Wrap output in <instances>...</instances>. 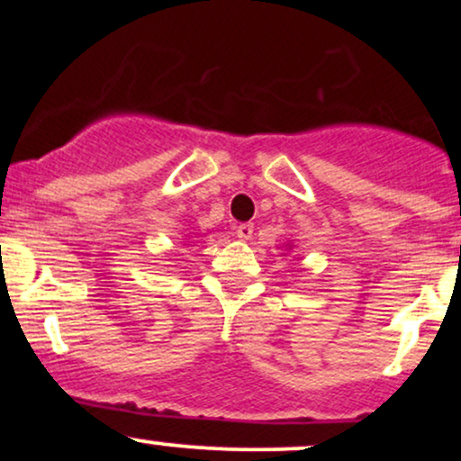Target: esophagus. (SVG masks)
Returning <instances> with one entry per match:
<instances>
[{"label": "esophagus", "mask_w": 461, "mask_h": 461, "mask_svg": "<svg viewBox=\"0 0 461 461\" xmlns=\"http://www.w3.org/2000/svg\"><path fill=\"white\" fill-rule=\"evenodd\" d=\"M236 236L240 238V240H249V238L253 236V223H240L236 227Z\"/></svg>", "instance_id": "obj_1"}]
</instances>
